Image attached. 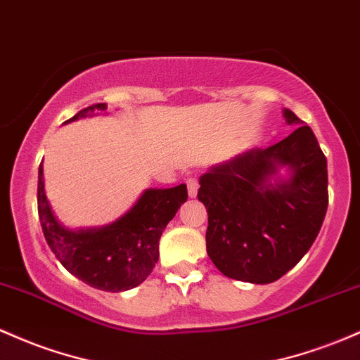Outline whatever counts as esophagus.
Instances as JSON below:
<instances>
[{
    "label": "esophagus",
    "mask_w": 360,
    "mask_h": 360,
    "mask_svg": "<svg viewBox=\"0 0 360 360\" xmlns=\"http://www.w3.org/2000/svg\"><path fill=\"white\" fill-rule=\"evenodd\" d=\"M186 186H188V195L189 198H195L196 195H198V179L196 177H188L186 179Z\"/></svg>",
    "instance_id": "1"
}]
</instances>
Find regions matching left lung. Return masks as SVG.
<instances>
[{"instance_id":"1","label":"left lung","mask_w":360,"mask_h":360,"mask_svg":"<svg viewBox=\"0 0 360 360\" xmlns=\"http://www.w3.org/2000/svg\"><path fill=\"white\" fill-rule=\"evenodd\" d=\"M289 136L212 165L200 177L208 212L207 252L229 278L271 283L313 246L328 208L326 157L313 129L289 109ZM285 168L287 176L279 171Z\"/></svg>"}]
</instances>
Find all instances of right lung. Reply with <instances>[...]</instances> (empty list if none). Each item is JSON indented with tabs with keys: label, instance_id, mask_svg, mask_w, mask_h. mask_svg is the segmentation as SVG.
<instances>
[{
	"label": "right lung",
	"instance_id": "right-lung-1",
	"mask_svg": "<svg viewBox=\"0 0 360 360\" xmlns=\"http://www.w3.org/2000/svg\"><path fill=\"white\" fill-rule=\"evenodd\" d=\"M105 109V104L89 105L66 122L96 116ZM186 200V184L167 189L150 188L116 222L68 229L51 208L44 189V169L42 164L39 167L37 207L47 244L71 275L98 290H129L152 274L159 259L162 232Z\"/></svg>",
	"mask_w": 360,
	"mask_h": 360
}]
</instances>
